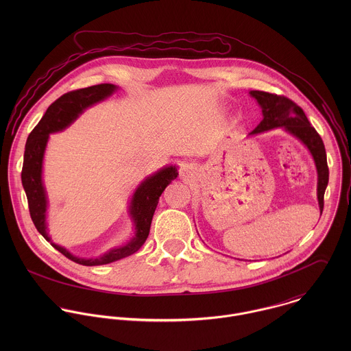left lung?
I'll list each match as a JSON object with an SVG mask.
<instances>
[{
  "label": "left lung",
  "mask_w": 351,
  "mask_h": 351,
  "mask_svg": "<svg viewBox=\"0 0 351 351\" xmlns=\"http://www.w3.org/2000/svg\"><path fill=\"white\" fill-rule=\"evenodd\" d=\"M262 109V121L251 131V135L266 132L274 128H284L298 138L311 152L317 171V202L320 213L324 206V192L328 184V166L324 143L316 130L309 124L304 110L293 101L261 90H251Z\"/></svg>",
  "instance_id": "1"
}]
</instances>
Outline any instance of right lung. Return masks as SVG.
I'll use <instances>...</instances> for the list:
<instances>
[{
	"instance_id": "1",
	"label": "right lung",
	"mask_w": 351,
	"mask_h": 351,
	"mask_svg": "<svg viewBox=\"0 0 351 351\" xmlns=\"http://www.w3.org/2000/svg\"><path fill=\"white\" fill-rule=\"evenodd\" d=\"M119 88L112 84H101L85 89L69 92L52 102L39 124L29 134L21 171V182L27 195L29 213L36 230L49 241L53 249L62 252L69 259L84 265L97 266L106 265L121 258H125L139 250L146 242L150 232L151 220L158 205V201L166 186L177 178L178 171L176 166H165L146 177L135 189L130 201V216L135 226L134 237L123 246L110 249L97 258H81L73 255L70 251L51 241L47 228V192L43 184V159L49 143L50 134L67 128L85 109L108 99Z\"/></svg>"
}]
</instances>
